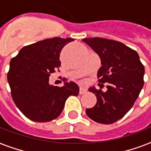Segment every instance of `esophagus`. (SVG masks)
I'll list each match as a JSON object with an SVG mask.
<instances>
[{"label": "esophagus", "instance_id": "1", "mask_svg": "<svg viewBox=\"0 0 151 151\" xmlns=\"http://www.w3.org/2000/svg\"><path fill=\"white\" fill-rule=\"evenodd\" d=\"M86 92H87V88L85 87H82V86H81L80 89H79V94H84V93H85Z\"/></svg>", "mask_w": 151, "mask_h": 151}]
</instances>
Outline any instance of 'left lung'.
Instances as JSON below:
<instances>
[{"label":"left lung","instance_id":"obj_1","mask_svg":"<svg viewBox=\"0 0 151 151\" xmlns=\"http://www.w3.org/2000/svg\"><path fill=\"white\" fill-rule=\"evenodd\" d=\"M99 55L101 66L97 77L107 83L106 92L91 87L96 104L86 109V114L101 124H112L124 117L138 98L144 81V66L138 53L122 42L93 37L82 40Z\"/></svg>","mask_w":151,"mask_h":151}]
</instances>
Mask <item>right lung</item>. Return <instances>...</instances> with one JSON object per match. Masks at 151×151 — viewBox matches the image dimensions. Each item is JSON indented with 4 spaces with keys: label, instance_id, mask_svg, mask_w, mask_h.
I'll list each match as a JSON object with an SVG mask.
<instances>
[{
    "label": "right lung",
    "instance_id": "obj_1",
    "mask_svg": "<svg viewBox=\"0 0 151 151\" xmlns=\"http://www.w3.org/2000/svg\"><path fill=\"white\" fill-rule=\"evenodd\" d=\"M73 38L45 39L27 45L10 62L8 81L14 103L31 121L47 122L59 117L70 96H77L76 83L49 85V76L61 66L60 52Z\"/></svg>",
    "mask_w": 151,
    "mask_h": 151
}]
</instances>
